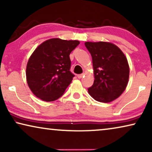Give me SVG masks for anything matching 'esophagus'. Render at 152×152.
Listing matches in <instances>:
<instances>
[{"label": "esophagus", "instance_id": "34e87169", "mask_svg": "<svg viewBox=\"0 0 152 152\" xmlns=\"http://www.w3.org/2000/svg\"><path fill=\"white\" fill-rule=\"evenodd\" d=\"M84 73H82V74H79V75H77V77L79 78V79H81V78H82V77L84 76Z\"/></svg>", "mask_w": 152, "mask_h": 152}]
</instances>
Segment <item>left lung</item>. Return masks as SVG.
Here are the masks:
<instances>
[{
	"label": "left lung",
	"instance_id": "left-lung-1",
	"mask_svg": "<svg viewBox=\"0 0 152 152\" xmlns=\"http://www.w3.org/2000/svg\"><path fill=\"white\" fill-rule=\"evenodd\" d=\"M92 57L95 80L88 88L96 101L110 102L118 98L128 84L129 67L119 48L108 42H86Z\"/></svg>",
	"mask_w": 152,
	"mask_h": 152
}]
</instances>
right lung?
<instances>
[{
	"mask_svg": "<svg viewBox=\"0 0 152 152\" xmlns=\"http://www.w3.org/2000/svg\"><path fill=\"white\" fill-rule=\"evenodd\" d=\"M79 44L76 40L51 39L34 51L27 64L26 78L37 97L52 102L62 96L75 77L69 55Z\"/></svg>",
	"mask_w": 152,
	"mask_h": 152,
	"instance_id": "right-lung-1",
	"label": "right lung"
}]
</instances>
